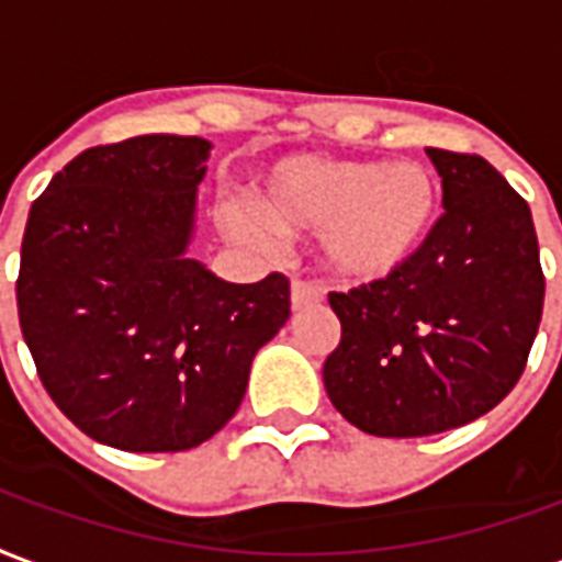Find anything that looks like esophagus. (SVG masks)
<instances>
[{
  "label": "esophagus",
  "mask_w": 562,
  "mask_h": 562,
  "mask_svg": "<svg viewBox=\"0 0 562 562\" xmlns=\"http://www.w3.org/2000/svg\"><path fill=\"white\" fill-rule=\"evenodd\" d=\"M322 301V289L313 285V282H303L294 280L292 282V306L294 310H303V306H310V303Z\"/></svg>",
  "instance_id": "34e87169"
}]
</instances>
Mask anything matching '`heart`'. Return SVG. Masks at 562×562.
<instances>
[{"instance_id":"1","label":"heart","mask_w":562,"mask_h":562,"mask_svg":"<svg viewBox=\"0 0 562 562\" xmlns=\"http://www.w3.org/2000/svg\"><path fill=\"white\" fill-rule=\"evenodd\" d=\"M249 214L282 235L322 228L324 268L336 280L369 285L426 247L438 220V184L426 166L408 160L289 157L252 190Z\"/></svg>"}]
</instances>
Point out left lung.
<instances>
[{"instance_id":"8db88e82","label":"left lung","mask_w":562,"mask_h":562,"mask_svg":"<svg viewBox=\"0 0 562 562\" xmlns=\"http://www.w3.org/2000/svg\"><path fill=\"white\" fill-rule=\"evenodd\" d=\"M443 214L405 268L330 294L324 390L351 426L423 438L488 414L525 372L546 277L530 207L488 160L426 148Z\"/></svg>"}]
</instances>
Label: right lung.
<instances>
[{
	"mask_svg": "<svg viewBox=\"0 0 562 562\" xmlns=\"http://www.w3.org/2000/svg\"><path fill=\"white\" fill-rule=\"evenodd\" d=\"M207 151L172 133L94 145L29 211L20 330L61 414L115 450L214 438L292 313L282 273L238 285L187 259Z\"/></svg>",
	"mask_w": 562,
	"mask_h": 562,
	"instance_id": "add662e5",
	"label": "right lung"
}]
</instances>
